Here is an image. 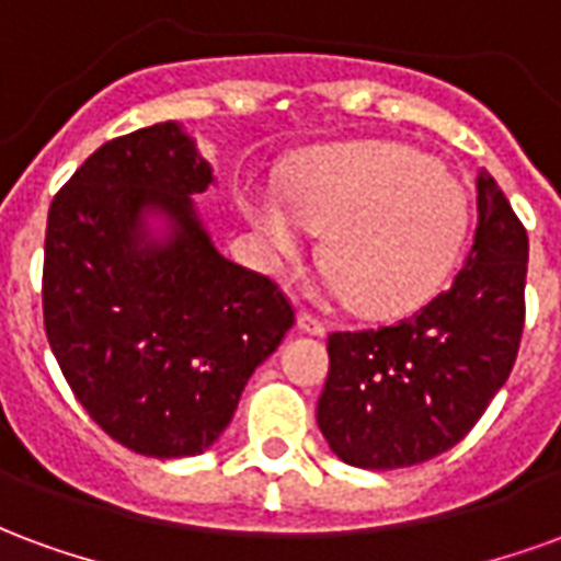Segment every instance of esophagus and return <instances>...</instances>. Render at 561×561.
Masks as SVG:
<instances>
[{
  "mask_svg": "<svg viewBox=\"0 0 561 561\" xmlns=\"http://www.w3.org/2000/svg\"><path fill=\"white\" fill-rule=\"evenodd\" d=\"M297 328L304 330V333H309V336H324V333H328L324 321L312 316V312H297Z\"/></svg>",
  "mask_w": 561,
  "mask_h": 561,
  "instance_id": "1",
  "label": "esophagus"
}]
</instances>
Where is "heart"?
Here are the masks:
<instances>
[{
    "label": "heart",
    "mask_w": 561,
    "mask_h": 561,
    "mask_svg": "<svg viewBox=\"0 0 561 561\" xmlns=\"http://www.w3.org/2000/svg\"><path fill=\"white\" fill-rule=\"evenodd\" d=\"M245 195V216L279 255L304 225L328 231L321 264L348 309L400 316L430 300L469 233V197L454 173L400 144H348L306 159L288 183Z\"/></svg>",
    "instance_id": "1"
}]
</instances>
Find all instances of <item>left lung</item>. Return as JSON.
<instances>
[{"mask_svg": "<svg viewBox=\"0 0 561 561\" xmlns=\"http://www.w3.org/2000/svg\"><path fill=\"white\" fill-rule=\"evenodd\" d=\"M529 237L486 171L478 228L454 285L393 328L330 333L318 430L357 469L445 454L481 421L517 360Z\"/></svg>", "mask_w": 561, "mask_h": 561, "instance_id": "left-lung-1", "label": "left lung"}]
</instances>
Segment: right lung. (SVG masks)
I'll return each mask as SVG.
<instances>
[{
  "mask_svg": "<svg viewBox=\"0 0 561 561\" xmlns=\"http://www.w3.org/2000/svg\"><path fill=\"white\" fill-rule=\"evenodd\" d=\"M209 183L195 140L159 123L95 149L47 213V342L92 421L144 457L204 454L294 324L276 282L216 252L192 201Z\"/></svg>",
  "mask_w": 561,
  "mask_h": 561,
  "instance_id": "right-lung-1",
  "label": "right lung"
}]
</instances>
